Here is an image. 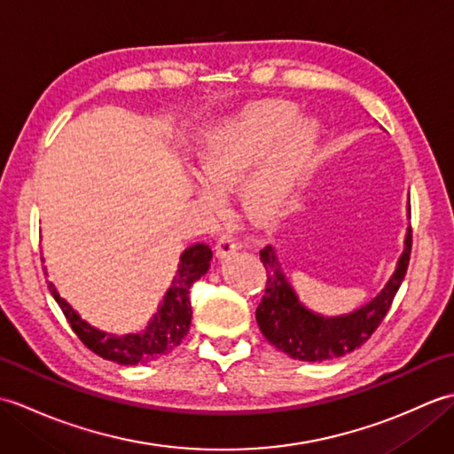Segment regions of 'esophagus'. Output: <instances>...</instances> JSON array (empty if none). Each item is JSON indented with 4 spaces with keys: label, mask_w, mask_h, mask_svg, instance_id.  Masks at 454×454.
<instances>
[{
    "label": "esophagus",
    "mask_w": 454,
    "mask_h": 454,
    "mask_svg": "<svg viewBox=\"0 0 454 454\" xmlns=\"http://www.w3.org/2000/svg\"><path fill=\"white\" fill-rule=\"evenodd\" d=\"M236 249H238V244H236V239L232 236H228V234L220 236V239L216 242V255L218 257L232 255Z\"/></svg>",
    "instance_id": "obj_1"
}]
</instances>
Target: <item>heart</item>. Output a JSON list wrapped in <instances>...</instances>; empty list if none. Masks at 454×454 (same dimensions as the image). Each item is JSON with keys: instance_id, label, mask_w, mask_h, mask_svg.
Returning <instances> with one entry per match:
<instances>
[{"instance_id": "obj_1", "label": "heart", "mask_w": 454, "mask_h": 454, "mask_svg": "<svg viewBox=\"0 0 454 454\" xmlns=\"http://www.w3.org/2000/svg\"><path fill=\"white\" fill-rule=\"evenodd\" d=\"M291 103L267 101L239 111L232 119L212 127L200 140L197 166L200 197L218 202V189H234L244 181L249 168L259 161L244 183L246 207L259 216L281 212L296 195L310 160L322 137V127L314 117H296Z\"/></svg>"}]
</instances>
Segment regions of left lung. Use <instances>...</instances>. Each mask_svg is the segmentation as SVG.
Here are the masks:
<instances>
[{
    "mask_svg": "<svg viewBox=\"0 0 454 454\" xmlns=\"http://www.w3.org/2000/svg\"><path fill=\"white\" fill-rule=\"evenodd\" d=\"M410 218V199L406 205ZM411 252V230L406 228L403 249L396 267L384 286L369 302L340 316H324L301 302L294 286L288 281L273 246L262 249V263L267 271L265 294L255 310L259 330L278 351L298 361L322 363L343 356L369 340L406 277Z\"/></svg>",
    "mask_w": 454,
    "mask_h": 454,
    "instance_id": "obj_1",
    "label": "left lung"
}]
</instances>
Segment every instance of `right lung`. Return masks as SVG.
<instances>
[{
    "mask_svg": "<svg viewBox=\"0 0 454 454\" xmlns=\"http://www.w3.org/2000/svg\"><path fill=\"white\" fill-rule=\"evenodd\" d=\"M212 262V249L207 244H192L181 254L177 273L173 277L169 288L158 304V310L140 332L111 333L85 322L75 308L66 302L58 293L54 283H48L51 294L58 306L62 308L66 320L80 340L103 359L119 364H138L160 359L161 355L176 349L191 327V285L208 271ZM46 269V267H44Z\"/></svg>",
    "mask_w": 454,
    "mask_h": 454,
    "instance_id": "right-lung-1",
    "label": "right lung"
}]
</instances>
